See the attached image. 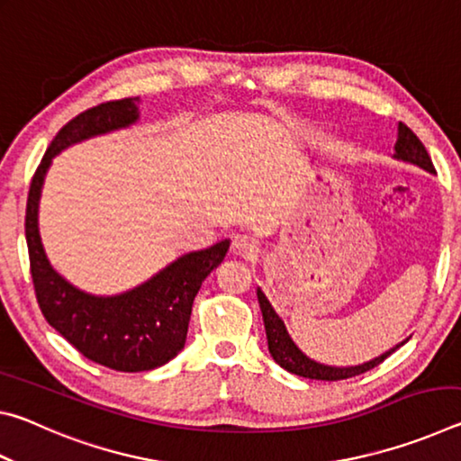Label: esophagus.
<instances>
[{"instance_id":"1","label":"esophagus","mask_w":461,"mask_h":461,"mask_svg":"<svg viewBox=\"0 0 461 461\" xmlns=\"http://www.w3.org/2000/svg\"><path fill=\"white\" fill-rule=\"evenodd\" d=\"M231 249L233 254L241 256V258H254V256L258 254V241L249 236H244V233H240V236L233 238Z\"/></svg>"}]
</instances>
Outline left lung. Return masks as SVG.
Returning a JSON list of instances; mask_svg holds the SVG:
<instances>
[{
    "label": "left lung",
    "mask_w": 461,
    "mask_h": 461,
    "mask_svg": "<svg viewBox=\"0 0 461 461\" xmlns=\"http://www.w3.org/2000/svg\"><path fill=\"white\" fill-rule=\"evenodd\" d=\"M394 152H396L394 154L396 158L412 162V165L425 168V170H429V173H435L431 156H429V152L425 150L423 142H420L415 131H412L409 126H404L402 122L399 123V138H396ZM258 303H260L264 330H267L268 349H270L272 357H275V362L280 366V368H285L291 374H296V376L311 378V380H330V382L354 378V376H360V374L368 372L372 368H376V366L384 362L390 354H394L396 349L404 346V341H402L396 348L388 349L386 354L374 357V360L366 362L362 366H349V368H335V366L319 364L315 360H311V357H307L299 348L294 346L291 335L286 333L283 319L276 315V311L272 309V305L268 303L267 296H264L260 288H258Z\"/></svg>",
    "instance_id": "8db88e82"
}]
</instances>
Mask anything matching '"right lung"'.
I'll list each match as a JSON object with an SVG mask.
<instances>
[{
  "label": "right lung",
  "instance_id": "add662e5",
  "mask_svg": "<svg viewBox=\"0 0 461 461\" xmlns=\"http://www.w3.org/2000/svg\"><path fill=\"white\" fill-rule=\"evenodd\" d=\"M138 97L105 101L60 128L30 183L26 241L30 275L42 315L87 360L118 372L165 366L181 352L201 283L230 249V240L185 254L148 283L118 296H93L68 285L46 260L38 233V199L54 156L67 146L138 120Z\"/></svg>",
  "mask_w": 461,
  "mask_h": 461
}]
</instances>
